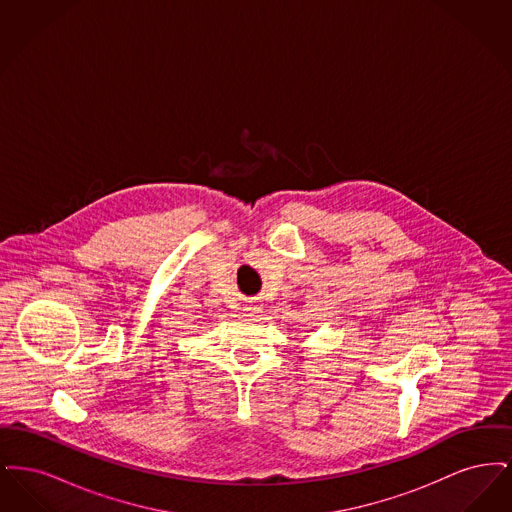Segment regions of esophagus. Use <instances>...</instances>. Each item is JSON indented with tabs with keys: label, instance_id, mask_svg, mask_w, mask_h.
Wrapping results in <instances>:
<instances>
[{
	"label": "esophagus",
	"instance_id": "34e87169",
	"mask_svg": "<svg viewBox=\"0 0 512 512\" xmlns=\"http://www.w3.org/2000/svg\"><path fill=\"white\" fill-rule=\"evenodd\" d=\"M244 311L245 317L249 318L261 317V313H263V309L259 305H249V307H245Z\"/></svg>",
	"mask_w": 512,
	"mask_h": 512
}]
</instances>
